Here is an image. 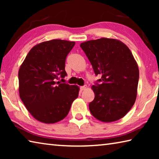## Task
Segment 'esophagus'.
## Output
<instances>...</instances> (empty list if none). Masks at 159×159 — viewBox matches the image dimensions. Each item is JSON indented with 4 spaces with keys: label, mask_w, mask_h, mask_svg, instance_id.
Returning <instances> with one entry per match:
<instances>
[{
    "label": "esophagus",
    "mask_w": 159,
    "mask_h": 159,
    "mask_svg": "<svg viewBox=\"0 0 159 159\" xmlns=\"http://www.w3.org/2000/svg\"><path fill=\"white\" fill-rule=\"evenodd\" d=\"M86 88V85H83V86H80V90H84Z\"/></svg>",
    "instance_id": "1"
}]
</instances>
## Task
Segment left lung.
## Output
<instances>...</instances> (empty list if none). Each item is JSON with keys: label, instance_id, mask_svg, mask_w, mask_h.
<instances>
[{"label": "left lung", "instance_id": "obj_1", "mask_svg": "<svg viewBox=\"0 0 159 159\" xmlns=\"http://www.w3.org/2000/svg\"><path fill=\"white\" fill-rule=\"evenodd\" d=\"M95 76L92 86L95 98L89 104L94 117L103 122L123 118L135 102L139 69L133 54L121 41L102 38L80 45Z\"/></svg>", "mask_w": 159, "mask_h": 159}]
</instances>
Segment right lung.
Listing matches in <instances>:
<instances>
[{
  "instance_id": "obj_1",
  "label": "right lung",
  "mask_w": 159,
  "mask_h": 159,
  "mask_svg": "<svg viewBox=\"0 0 159 159\" xmlns=\"http://www.w3.org/2000/svg\"><path fill=\"white\" fill-rule=\"evenodd\" d=\"M74 45L55 39L35 45L19 70L20 98L29 113L42 123L64 119L79 96L77 85L57 81L67 76L66 58Z\"/></svg>"
}]
</instances>
